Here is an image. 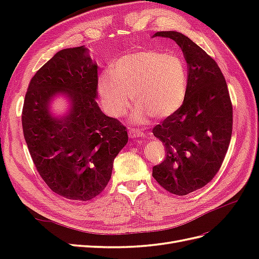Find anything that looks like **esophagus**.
Masks as SVG:
<instances>
[{"mask_svg": "<svg viewBox=\"0 0 259 259\" xmlns=\"http://www.w3.org/2000/svg\"><path fill=\"white\" fill-rule=\"evenodd\" d=\"M128 135L131 137H146V134L145 133H143L142 131H138V130H135L133 128L128 132Z\"/></svg>", "mask_w": 259, "mask_h": 259, "instance_id": "34e87169", "label": "esophagus"}]
</instances>
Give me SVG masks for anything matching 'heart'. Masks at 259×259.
<instances>
[{"label":"heart","mask_w":259,"mask_h":259,"mask_svg":"<svg viewBox=\"0 0 259 259\" xmlns=\"http://www.w3.org/2000/svg\"><path fill=\"white\" fill-rule=\"evenodd\" d=\"M188 88L183 59L159 51L127 53L114 61L111 72L98 77V91L107 112L120 117L127 112L134 96L133 120L145 123L152 116L164 120L182 108Z\"/></svg>","instance_id":"obj_1"}]
</instances>
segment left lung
<instances>
[{"label": "left lung", "mask_w": 259, "mask_h": 259, "mask_svg": "<svg viewBox=\"0 0 259 259\" xmlns=\"http://www.w3.org/2000/svg\"><path fill=\"white\" fill-rule=\"evenodd\" d=\"M155 36L169 37L182 49L188 88L182 108L152 130L166 149L152 176L166 191L186 195L208 184L221 168L232 134V104L221 69L200 46L176 31Z\"/></svg>", "instance_id": "1"}]
</instances>
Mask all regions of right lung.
<instances>
[{
    "label": "right lung",
    "mask_w": 259,
    "mask_h": 259,
    "mask_svg": "<svg viewBox=\"0 0 259 259\" xmlns=\"http://www.w3.org/2000/svg\"><path fill=\"white\" fill-rule=\"evenodd\" d=\"M97 68L84 46L61 50L31 79L23 103V136L34 165L52 191L69 200L103 192L128 140L126 127L98 107ZM58 93L70 103L61 117L49 108Z\"/></svg>",
    "instance_id": "add662e5"
}]
</instances>
